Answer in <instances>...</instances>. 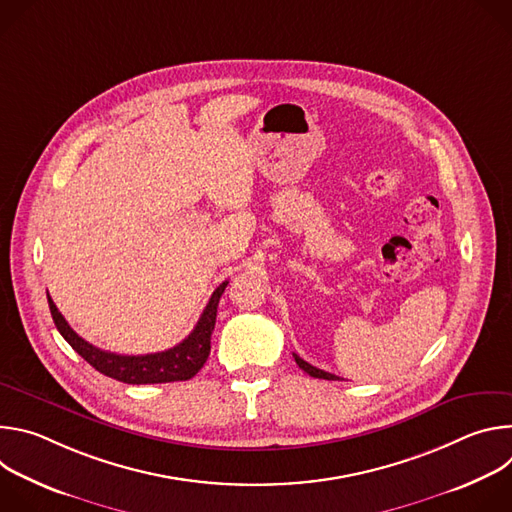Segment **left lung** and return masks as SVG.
Segmentation results:
<instances>
[{"label":"left lung","instance_id":"obj_1","mask_svg":"<svg viewBox=\"0 0 512 512\" xmlns=\"http://www.w3.org/2000/svg\"><path fill=\"white\" fill-rule=\"evenodd\" d=\"M294 358H296V362H298V367L302 369V371H306L310 377H316V379H326V381H336L338 377L336 375H332V373H326V371H320V369H316V367H312L310 362H306L304 358H300L298 354H294Z\"/></svg>","mask_w":512,"mask_h":512}]
</instances>
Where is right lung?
<instances>
[{
    "label": "right lung",
    "mask_w": 512,
    "mask_h": 512,
    "mask_svg": "<svg viewBox=\"0 0 512 512\" xmlns=\"http://www.w3.org/2000/svg\"><path fill=\"white\" fill-rule=\"evenodd\" d=\"M229 281H223L218 285L196 322L194 330L174 348H168L164 352L154 354H139V356H125L101 350L93 344H89L85 338H81L75 330L68 326L64 316L58 312L56 304L48 296V306L52 320L62 334V338L75 348L93 369L103 373L105 377H111L115 381L127 383V385H154V383H174V381H188L192 379L202 367L210 354V336L216 322V308L221 302V296Z\"/></svg>",
    "instance_id": "1"
}]
</instances>
